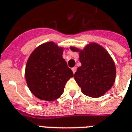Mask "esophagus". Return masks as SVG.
Instances as JSON below:
<instances>
[{
	"label": "esophagus",
	"mask_w": 132,
	"mask_h": 132,
	"mask_svg": "<svg viewBox=\"0 0 132 132\" xmlns=\"http://www.w3.org/2000/svg\"><path fill=\"white\" fill-rule=\"evenodd\" d=\"M72 70L73 73H74V74H75V73L76 72V71H77V67H72Z\"/></svg>",
	"instance_id": "1"
}]
</instances>
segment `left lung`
Wrapping results in <instances>:
<instances>
[{
    "label": "left lung",
    "mask_w": 132,
    "mask_h": 132,
    "mask_svg": "<svg viewBox=\"0 0 132 132\" xmlns=\"http://www.w3.org/2000/svg\"><path fill=\"white\" fill-rule=\"evenodd\" d=\"M74 52L79 49L70 47ZM79 61L74 77L84 94L93 98L104 95L115 80L116 68L109 53L96 44H91L79 51Z\"/></svg>",
    "instance_id": "1"
}]
</instances>
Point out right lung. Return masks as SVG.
<instances>
[{"label": "right lung", "instance_id": "right-lung-1", "mask_svg": "<svg viewBox=\"0 0 132 132\" xmlns=\"http://www.w3.org/2000/svg\"><path fill=\"white\" fill-rule=\"evenodd\" d=\"M63 50L53 42L37 47L27 62L28 87L38 98L52 101L64 92L67 81L74 75L62 57Z\"/></svg>", "mask_w": 132, "mask_h": 132}]
</instances>
